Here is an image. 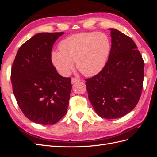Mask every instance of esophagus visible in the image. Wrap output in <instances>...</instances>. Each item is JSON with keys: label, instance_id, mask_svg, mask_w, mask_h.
I'll list each match as a JSON object with an SVG mask.
<instances>
[{"label": "esophagus", "instance_id": "34e87169", "mask_svg": "<svg viewBox=\"0 0 157 157\" xmlns=\"http://www.w3.org/2000/svg\"><path fill=\"white\" fill-rule=\"evenodd\" d=\"M80 80H80V78H75V77H73V78H72V79H71V83H72V84H74V83H75V82H80Z\"/></svg>", "mask_w": 157, "mask_h": 157}]
</instances>
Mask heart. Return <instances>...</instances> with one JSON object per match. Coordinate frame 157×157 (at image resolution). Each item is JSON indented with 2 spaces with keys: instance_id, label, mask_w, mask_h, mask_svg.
Returning <instances> with one entry per match:
<instances>
[{
  "instance_id": "1",
  "label": "heart",
  "mask_w": 157,
  "mask_h": 157,
  "mask_svg": "<svg viewBox=\"0 0 157 157\" xmlns=\"http://www.w3.org/2000/svg\"><path fill=\"white\" fill-rule=\"evenodd\" d=\"M59 51H53L51 60L63 76L73 69L74 62L80 73L93 77L105 67L111 49L109 37L103 33L84 32L71 35L61 41Z\"/></svg>"
}]
</instances>
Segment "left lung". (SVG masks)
Wrapping results in <instances>:
<instances>
[{"label": "left lung", "instance_id": "left-lung-1", "mask_svg": "<svg viewBox=\"0 0 157 157\" xmlns=\"http://www.w3.org/2000/svg\"><path fill=\"white\" fill-rule=\"evenodd\" d=\"M111 30V48L100 73L86 79L88 99L98 115L107 119L126 115L139 101L144 78V61L130 37Z\"/></svg>", "mask_w": 157, "mask_h": 157}]
</instances>
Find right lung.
<instances>
[{"instance_id": "right-lung-1", "label": "right lung", "mask_w": 157, "mask_h": 157, "mask_svg": "<svg viewBox=\"0 0 157 157\" xmlns=\"http://www.w3.org/2000/svg\"><path fill=\"white\" fill-rule=\"evenodd\" d=\"M63 33L34 35L19 48L13 63L14 96L24 115L37 124H54L67 111L71 79L58 73L51 60L52 47Z\"/></svg>"}]
</instances>
